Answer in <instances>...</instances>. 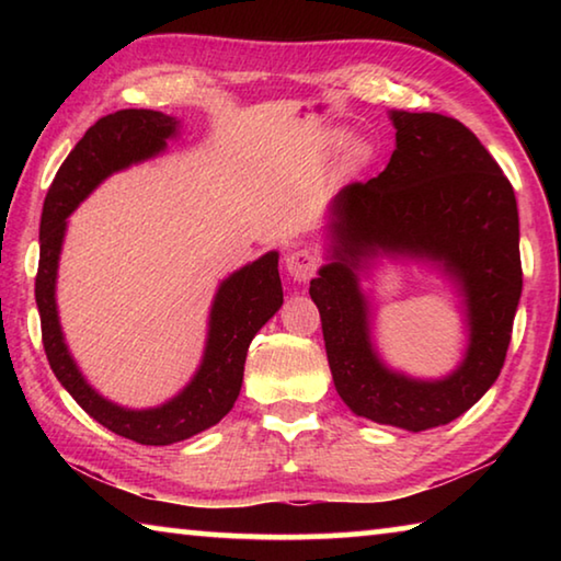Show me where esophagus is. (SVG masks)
I'll return each mask as SVG.
<instances>
[{
  "instance_id": "obj_1",
  "label": "esophagus",
  "mask_w": 561,
  "mask_h": 561,
  "mask_svg": "<svg viewBox=\"0 0 561 561\" xmlns=\"http://www.w3.org/2000/svg\"><path fill=\"white\" fill-rule=\"evenodd\" d=\"M319 270V254L309 247L294 250L287 254V272L294 282H309Z\"/></svg>"
}]
</instances>
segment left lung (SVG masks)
Here are the masks:
<instances>
[{"instance_id": "8db88e82", "label": "left lung", "mask_w": 561, "mask_h": 561, "mask_svg": "<svg viewBox=\"0 0 561 561\" xmlns=\"http://www.w3.org/2000/svg\"><path fill=\"white\" fill-rule=\"evenodd\" d=\"M396 150L368 183L331 201L327 264L311 279L334 386L368 421L421 433L455 421L488 393L505 364L522 294L515 190L485 146L440 113H388ZM376 256L428 261L459 289L469 348L443 379L393 373L370 339L359 274Z\"/></svg>"}]
</instances>
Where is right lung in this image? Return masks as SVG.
Segmentation results:
<instances>
[{"label": "right lung", "instance_id": "add662e5", "mask_svg": "<svg viewBox=\"0 0 561 561\" xmlns=\"http://www.w3.org/2000/svg\"><path fill=\"white\" fill-rule=\"evenodd\" d=\"M178 118L148 108L116 111L93 123L56 173L39 227L34 294L51 371L93 421L140 445H170L220 423L240 396L247 348L284 301L277 270L279 252L262 254L222 279L213 299L201 366L183 391L156 408L138 411L113 403L79 371L64 341L56 309V274L69 225L66 220L108 175L163 153L168 138L178 136Z\"/></svg>", "mask_w": 561, "mask_h": 561}]
</instances>
